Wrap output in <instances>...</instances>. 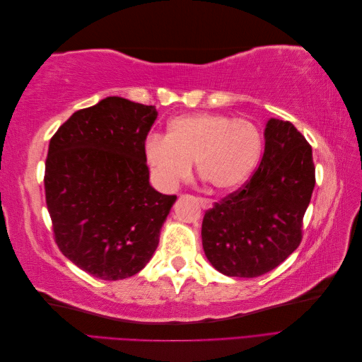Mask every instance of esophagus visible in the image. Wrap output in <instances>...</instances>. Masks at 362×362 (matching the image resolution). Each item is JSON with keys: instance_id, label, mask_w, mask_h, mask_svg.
Segmentation results:
<instances>
[{"instance_id": "34e87169", "label": "esophagus", "mask_w": 362, "mask_h": 362, "mask_svg": "<svg viewBox=\"0 0 362 362\" xmlns=\"http://www.w3.org/2000/svg\"><path fill=\"white\" fill-rule=\"evenodd\" d=\"M201 206L204 208V210H208V208L213 206V201L211 199H206V198H198Z\"/></svg>"}]
</instances>
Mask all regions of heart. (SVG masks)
Returning <instances> with one entry per match:
<instances>
[{
  "label": "heart",
  "mask_w": 362,
  "mask_h": 362,
  "mask_svg": "<svg viewBox=\"0 0 362 362\" xmlns=\"http://www.w3.org/2000/svg\"><path fill=\"white\" fill-rule=\"evenodd\" d=\"M262 152L259 128L247 119L222 113H196L175 117L168 136L151 134L145 158L160 187L172 190L187 180L192 163L199 177L217 192L243 185Z\"/></svg>",
  "instance_id": "obj_1"
}]
</instances>
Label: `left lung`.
Masks as SVG:
<instances>
[{
  "mask_svg": "<svg viewBox=\"0 0 362 362\" xmlns=\"http://www.w3.org/2000/svg\"><path fill=\"white\" fill-rule=\"evenodd\" d=\"M255 173L214 204L202 221V246L226 276L255 278L278 267L302 242L315 184L313 149L288 120L270 119Z\"/></svg>",
  "mask_w": 362,
  "mask_h": 362,
  "instance_id": "8db88e82",
  "label": "left lung"
}]
</instances>
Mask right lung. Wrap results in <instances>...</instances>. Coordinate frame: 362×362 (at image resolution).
I'll return each mask as SVG.
<instances>
[{
	"instance_id": "obj_1",
	"label": "right lung",
	"mask_w": 362,
	"mask_h": 362,
	"mask_svg": "<svg viewBox=\"0 0 362 362\" xmlns=\"http://www.w3.org/2000/svg\"><path fill=\"white\" fill-rule=\"evenodd\" d=\"M154 105L108 96L49 140L45 198L62 254L104 281L133 276L160 242L175 194L151 187L145 140Z\"/></svg>"
}]
</instances>
